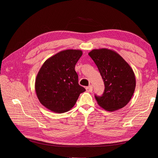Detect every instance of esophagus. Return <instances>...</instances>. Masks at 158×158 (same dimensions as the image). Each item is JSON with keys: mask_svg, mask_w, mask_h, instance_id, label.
I'll return each mask as SVG.
<instances>
[{"mask_svg": "<svg viewBox=\"0 0 158 158\" xmlns=\"http://www.w3.org/2000/svg\"><path fill=\"white\" fill-rule=\"evenodd\" d=\"M85 89H86L87 92H92V90H93V87H92V85H89V86L85 88Z\"/></svg>", "mask_w": 158, "mask_h": 158, "instance_id": "esophagus-1", "label": "esophagus"}]
</instances>
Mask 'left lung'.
Listing matches in <instances>:
<instances>
[{
  "instance_id": "8db88e82",
  "label": "left lung",
  "mask_w": 158,
  "mask_h": 158,
  "mask_svg": "<svg viewBox=\"0 0 158 158\" xmlns=\"http://www.w3.org/2000/svg\"><path fill=\"white\" fill-rule=\"evenodd\" d=\"M88 55L97 65L105 84L102 97L95 95L100 107L114 111L130 102L136 88V78L131 66L113 50L93 49Z\"/></svg>"
}]
</instances>
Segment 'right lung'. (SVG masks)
<instances>
[{"instance_id":"right-lung-1","label":"right lung","mask_w":158,"mask_h":158,"mask_svg":"<svg viewBox=\"0 0 158 158\" xmlns=\"http://www.w3.org/2000/svg\"><path fill=\"white\" fill-rule=\"evenodd\" d=\"M79 49L61 51L47 59L37 74L35 89L40 102L50 111L63 113L73 108L85 89L78 84L75 65Z\"/></svg>"}]
</instances>
